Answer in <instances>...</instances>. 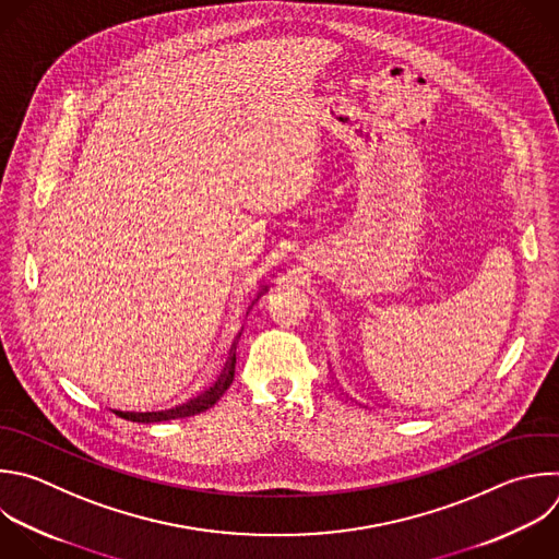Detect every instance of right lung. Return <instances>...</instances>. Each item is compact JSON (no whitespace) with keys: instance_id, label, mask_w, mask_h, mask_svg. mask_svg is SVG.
<instances>
[{"instance_id":"right-lung-1","label":"right lung","mask_w":559,"mask_h":559,"mask_svg":"<svg viewBox=\"0 0 559 559\" xmlns=\"http://www.w3.org/2000/svg\"><path fill=\"white\" fill-rule=\"evenodd\" d=\"M241 337V333H239ZM235 366H237V342L233 344L230 348V357L226 361V368L224 373L219 376V380L209 389L204 391L202 395L193 397L191 402H186L181 406H175V408H166V411H146V413H131V411H116V415L129 419V421H138V424H155V421H170V419H181V417H193V415H200V413H206L209 408H213L222 397L224 393L230 389L233 380H235Z\"/></svg>"}]
</instances>
